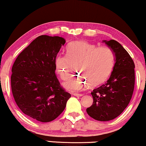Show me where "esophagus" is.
<instances>
[{
  "label": "esophagus",
  "instance_id": "esophagus-1",
  "mask_svg": "<svg viewBox=\"0 0 146 146\" xmlns=\"http://www.w3.org/2000/svg\"><path fill=\"white\" fill-rule=\"evenodd\" d=\"M73 95L75 97H82V96H83L84 95L82 94V93H74Z\"/></svg>",
  "mask_w": 146,
  "mask_h": 146
}]
</instances>
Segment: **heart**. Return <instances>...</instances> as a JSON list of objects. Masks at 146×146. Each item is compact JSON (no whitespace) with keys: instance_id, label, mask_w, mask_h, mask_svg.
<instances>
[{"instance_id":"obj_1","label":"heart","mask_w":146,"mask_h":146,"mask_svg":"<svg viewBox=\"0 0 146 146\" xmlns=\"http://www.w3.org/2000/svg\"><path fill=\"white\" fill-rule=\"evenodd\" d=\"M78 62V71L82 75L71 78L63 84L68 91L78 92L88 84L96 86L104 82L113 71L115 56L108 46H98L86 41L73 42L66 48V55L58 54L55 60L60 78L68 79L73 63Z\"/></svg>"}]
</instances>
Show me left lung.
<instances>
[{"instance_id":"8db88e82","label":"left lung","mask_w":146,"mask_h":146,"mask_svg":"<svg viewBox=\"0 0 146 146\" xmlns=\"http://www.w3.org/2000/svg\"><path fill=\"white\" fill-rule=\"evenodd\" d=\"M115 55V63L110 78L91 93L93 104L86 109L90 117L101 121L114 119L128 106L135 87V64L121 44L103 40Z\"/></svg>"}]
</instances>
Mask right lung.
I'll return each instance as SVG.
<instances>
[{
  "mask_svg": "<svg viewBox=\"0 0 146 146\" xmlns=\"http://www.w3.org/2000/svg\"><path fill=\"white\" fill-rule=\"evenodd\" d=\"M64 38L38 36L18 55L12 66L11 86L16 104L26 115L49 122L63 112L71 94L60 86L55 60Z\"/></svg>",
  "mask_w": 146,
  "mask_h": 146,
  "instance_id": "obj_1",
  "label": "right lung"
}]
</instances>
